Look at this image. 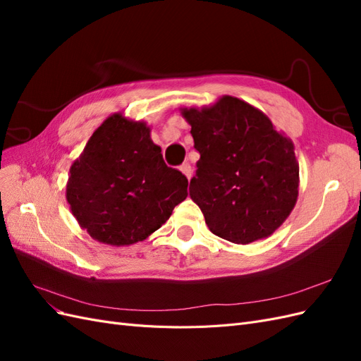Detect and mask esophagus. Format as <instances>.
<instances>
[{
    "label": "esophagus",
    "instance_id": "1",
    "mask_svg": "<svg viewBox=\"0 0 361 361\" xmlns=\"http://www.w3.org/2000/svg\"><path fill=\"white\" fill-rule=\"evenodd\" d=\"M179 170L185 174V176H187V179H190L191 178V174H192V169H191V166L188 162H183L182 166L179 167Z\"/></svg>",
    "mask_w": 361,
    "mask_h": 361
}]
</instances>
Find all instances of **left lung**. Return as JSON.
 I'll return each mask as SVG.
<instances>
[{"label": "left lung", "mask_w": 361, "mask_h": 361, "mask_svg": "<svg viewBox=\"0 0 361 361\" xmlns=\"http://www.w3.org/2000/svg\"><path fill=\"white\" fill-rule=\"evenodd\" d=\"M182 114L200 154L190 197L209 231L235 244L269 236L298 197L293 145L264 113L238 97L224 96L214 106Z\"/></svg>", "instance_id": "obj_1"}]
</instances>
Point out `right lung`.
I'll return each instance as SVG.
<instances>
[{
  "mask_svg": "<svg viewBox=\"0 0 361 361\" xmlns=\"http://www.w3.org/2000/svg\"><path fill=\"white\" fill-rule=\"evenodd\" d=\"M188 179L169 167L141 122L108 117L71 167L68 203L99 243L130 245L166 223L187 199Z\"/></svg>",
  "mask_w": 361,
  "mask_h": 361,
  "instance_id": "add662e5",
  "label": "right lung"
}]
</instances>
